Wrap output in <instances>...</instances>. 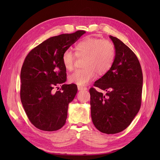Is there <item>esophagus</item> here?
<instances>
[{
    "mask_svg": "<svg viewBox=\"0 0 160 160\" xmlns=\"http://www.w3.org/2000/svg\"><path fill=\"white\" fill-rule=\"evenodd\" d=\"M77 89H78L79 91H83V90H87L88 88L86 87H82V86H77Z\"/></svg>",
    "mask_w": 160,
    "mask_h": 160,
    "instance_id": "obj_1",
    "label": "esophagus"
}]
</instances>
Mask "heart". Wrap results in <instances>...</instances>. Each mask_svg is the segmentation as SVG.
<instances>
[{"instance_id":"b5f03b06","label":"heart","mask_w":160,"mask_h":160,"mask_svg":"<svg viewBox=\"0 0 160 160\" xmlns=\"http://www.w3.org/2000/svg\"><path fill=\"white\" fill-rule=\"evenodd\" d=\"M76 54L70 49L64 51L62 62L65 69L71 71L74 68L76 57L84 58V69L76 70L69 76L70 83L85 85L96 77L108 72L115 59V46L109 40L88 37L75 45Z\"/></svg>"}]
</instances>
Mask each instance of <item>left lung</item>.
<instances>
[{"label": "left lung", "instance_id": "left-lung-1", "mask_svg": "<svg viewBox=\"0 0 160 160\" xmlns=\"http://www.w3.org/2000/svg\"><path fill=\"white\" fill-rule=\"evenodd\" d=\"M115 49L110 69L89 89L91 115L95 127L101 132L114 134L126 129L141 107L143 74L137 56L119 38L109 36Z\"/></svg>", "mask_w": 160, "mask_h": 160}]
</instances>
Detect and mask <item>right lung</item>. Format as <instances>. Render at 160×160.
I'll list each match as a JSON object with an SVG mask.
<instances>
[{
    "label": "right lung",
    "mask_w": 160,
    "mask_h": 160,
    "mask_svg": "<svg viewBox=\"0 0 160 160\" xmlns=\"http://www.w3.org/2000/svg\"><path fill=\"white\" fill-rule=\"evenodd\" d=\"M85 33L77 31L51 37L25 57L21 71V100L28 119L38 129L53 132L65 124L69 103L75 98L77 87L63 84L67 73L62 55ZM61 84L59 91H53Z\"/></svg>",
    "instance_id": "obj_1"
}]
</instances>
